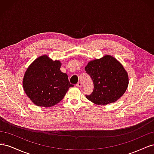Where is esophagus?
<instances>
[{
    "instance_id": "1",
    "label": "esophagus",
    "mask_w": 154,
    "mask_h": 154,
    "mask_svg": "<svg viewBox=\"0 0 154 154\" xmlns=\"http://www.w3.org/2000/svg\"><path fill=\"white\" fill-rule=\"evenodd\" d=\"M76 87H82V83L80 82H78L77 84H76Z\"/></svg>"
}]
</instances>
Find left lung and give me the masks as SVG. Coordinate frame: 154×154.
Returning <instances> with one entry per match:
<instances>
[{
	"mask_svg": "<svg viewBox=\"0 0 154 154\" xmlns=\"http://www.w3.org/2000/svg\"><path fill=\"white\" fill-rule=\"evenodd\" d=\"M94 84L92 94L87 98L99 105H105L117 101L126 91L128 76L124 67L111 56L94 60L85 67Z\"/></svg>",
	"mask_w": 154,
	"mask_h": 154,
	"instance_id": "8db88e82",
	"label": "left lung"
}]
</instances>
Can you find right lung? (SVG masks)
Segmentation results:
<instances>
[{
	"instance_id": "obj_1",
	"label": "right lung",
	"mask_w": 154,
	"mask_h": 154,
	"mask_svg": "<svg viewBox=\"0 0 154 154\" xmlns=\"http://www.w3.org/2000/svg\"><path fill=\"white\" fill-rule=\"evenodd\" d=\"M61 63L44 55L36 59L27 69L23 87L27 96L38 106L57 105L66 95L69 87L66 73L60 71Z\"/></svg>"
}]
</instances>
